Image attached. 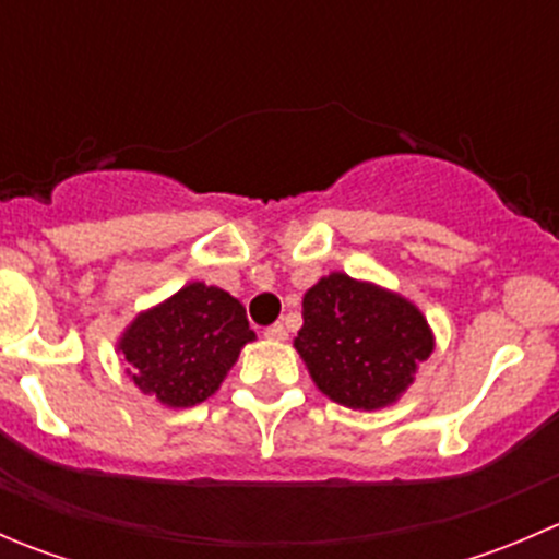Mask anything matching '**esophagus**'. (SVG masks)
Masks as SVG:
<instances>
[{
    "mask_svg": "<svg viewBox=\"0 0 559 559\" xmlns=\"http://www.w3.org/2000/svg\"><path fill=\"white\" fill-rule=\"evenodd\" d=\"M264 337H267V341H286V326L281 324V321H275V324H270L267 330H264Z\"/></svg>",
    "mask_w": 559,
    "mask_h": 559,
    "instance_id": "1",
    "label": "esophagus"
}]
</instances>
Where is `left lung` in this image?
<instances>
[{
  "label": "left lung",
  "mask_w": 559,
  "mask_h": 559,
  "mask_svg": "<svg viewBox=\"0 0 559 559\" xmlns=\"http://www.w3.org/2000/svg\"><path fill=\"white\" fill-rule=\"evenodd\" d=\"M295 348L326 397L376 411L397 403L414 384L436 337L419 308L397 292L330 273L302 297Z\"/></svg>",
  "instance_id": "obj_1"
}]
</instances>
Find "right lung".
Returning <instances> with one entry per match:
<instances>
[{
    "label": "right lung",
    "instance_id": "obj_1",
    "mask_svg": "<svg viewBox=\"0 0 559 559\" xmlns=\"http://www.w3.org/2000/svg\"><path fill=\"white\" fill-rule=\"evenodd\" d=\"M246 308L229 292L191 281L123 330L118 352L143 394L170 408H189L211 397L240 348L253 341Z\"/></svg>",
    "mask_w": 559,
    "mask_h": 559
}]
</instances>
